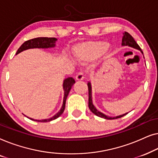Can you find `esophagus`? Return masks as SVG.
<instances>
[{
  "label": "esophagus",
  "instance_id": "obj_1",
  "mask_svg": "<svg viewBox=\"0 0 158 158\" xmlns=\"http://www.w3.org/2000/svg\"><path fill=\"white\" fill-rule=\"evenodd\" d=\"M83 78L84 75L83 73H79L78 74H77L76 76H75V79H76L77 81H82V80H83Z\"/></svg>",
  "mask_w": 158,
  "mask_h": 158
}]
</instances>
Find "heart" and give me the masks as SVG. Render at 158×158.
Listing matches in <instances>:
<instances>
[{"label": "heart", "mask_w": 158, "mask_h": 158, "mask_svg": "<svg viewBox=\"0 0 158 158\" xmlns=\"http://www.w3.org/2000/svg\"><path fill=\"white\" fill-rule=\"evenodd\" d=\"M109 44L103 42H87L73 47V55L80 60L94 59L108 48Z\"/></svg>", "instance_id": "b5f03b06"}]
</instances>
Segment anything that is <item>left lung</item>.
Returning a JSON list of instances; mask_svg holds the SVG:
<instances>
[{"label":"left lung","mask_w":158,"mask_h":158,"mask_svg":"<svg viewBox=\"0 0 158 158\" xmlns=\"http://www.w3.org/2000/svg\"><path fill=\"white\" fill-rule=\"evenodd\" d=\"M122 46H129V47H133V48L139 49V50H140V52L143 54V52L142 51L141 48H140L139 45L137 44V43L135 42V40H134V38L128 33V32L125 31L124 33V36H123V38H122ZM88 107H89L90 111H91V112H93L95 115L98 116H99V117L104 118H106V119H115V118L122 117V116H124L126 115V114H128V113H127V114H122V115L116 116V117H110V116L105 115V114H103V113H101V112L98 111V110L96 109V107L94 106V104H93L92 94H91V85H90V82L88 83Z\"/></svg>","instance_id":"1"}]
</instances>
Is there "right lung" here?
I'll list each match as a JSON object with an SVG mask.
<instances>
[{
  "label": "right lung",
  "instance_id": "right-lung-1",
  "mask_svg": "<svg viewBox=\"0 0 158 158\" xmlns=\"http://www.w3.org/2000/svg\"><path fill=\"white\" fill-rule=\"evenodd\" d=\"M57 40V39L53 38V37H50V38L37 37V38L32 39V40H29L27 41V42H25L20 47H19V49L16 52V55L17 54L21 52L27 50V49H33V48L47 49V48H52V47H55V42ZM75 83V80L73 79V77H68V78L64 79V81L63 82V89L64 91L63 104H62L61 109H60L55 116H53L52 118H47V119H42V120H36V119H34V118L28 117V116L27 117L31 120L36 121V122H50L52 120L56 119V118L59 117V116L64 112V108H65V102H66L67 97L68 96L69 92H70L73 85Z\"/></svg>",
  "mask_w": 158,
  "mask_h": 158
}]
</instances>
